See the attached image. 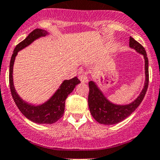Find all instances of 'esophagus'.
I'll return each instance as SVG.
<instances>
[{"mask_svg":"<svg viewBox=\"0 0 160 160\" xmlns=\"http://www.w3.org/2000/svg\"><path fill=\"white\" fill-rule=\"evenodd\" d=\"M79 79L81 81V83H87L88 81V76L86 75H80L79 76Z\"/></svg>","mask_w":160,"mask_h":160,"instance_id":"esophagus-1","label":"esophagus"}]
</instances>
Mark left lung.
<instances>
[{
	"label": "left lung",
	"mask_w": 160,
	"mask_h": 160,
	"mask_svg": "<svg viewBox=\"0 0 160 160\" xmlns=\"http://www.w3.org/2000/svg\"><path fill=\"white\" fill-rule=\"evenodd\" d=\"M129 46L134 49L137 52L143 55L145 59V80L144 88L141 92L140 95L134 100L132 102L128 105H116L107 100L102 92L97 86L93 81L88 82L89 92H88V102L89 111L92 116L94 118L97 122L102 124H115L123 121V119L129 116L140 105L144 98L149 84V69H148V58L144 47L140 43L135 41L132 37L129 38Z\"/></svg>",
	"instance_id": "left-lung-1"
}]
</instances>
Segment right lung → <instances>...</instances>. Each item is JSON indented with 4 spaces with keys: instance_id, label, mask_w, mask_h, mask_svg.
I'll return each instance as SVG.
<instances>
[{
    "instance_id": "1",
    "label": "right lung",
    "mask_w": 160,
    "mask_h": 160,
    "mask_svg": "<svg viewBox=\"0 0 160 160\" xmlns=\"http://www.w3.org/2000/svg\"><path fill=\"white\" fill-rule=\"evenodd\" d=\"M46 35H48L46 31L37 28L32 31L25 40L16 45L9 63V80L12 97L14 98L16 106L18 107L22 115L34 123L50 124L57 122L63 115L66 99L73 91L74 88H76V84H80V80L77 77H74L71 80H64L62 84L60 85L59 88L51 97V98L40 106L31 105L22 100L16 92L13 83V67L16 55L18 54V51L24 49L39 37H45Z\"/></svg>"
}]
</instances>
